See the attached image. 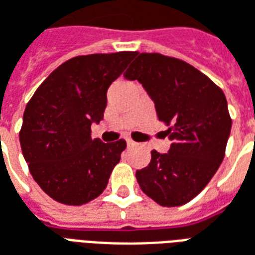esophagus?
<instances>
[{
  "instance_id": "1",
  "label": "esophagus",
  "mask_w": 255,
  "mask_h": 255,
  "mask_svg": "<svg viewBox=\"0 0 255 255\" xmlns=\"http://www.w3.org/2000/svg\"><path fill=\"white\" fill-rule=\"evenodd\" d=\"M126 142H128V147H134L137 145V142H134L131 138H126Z\"/></svg>"
}]
</instances>
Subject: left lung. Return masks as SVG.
Here are the masks:
<instances>
[{"instance_id":"8db88e82","label":"left lung","mask_w":255,"mask_h":255,"mask_svg":"<svg viewBox=\"0 0 255 255\" xmlns=\"http://www.w3.org/2000/svg\"><path fill=\"white\" fill-rule=\"evenodd\" d=\"M126 70L147 90L169 129L167 153L151 151L136 171L142 192L165 207L188 203L203 191L225 155L232 119L224 92L188 63L160 53H138Z\"/></svg>"}]
</instances>
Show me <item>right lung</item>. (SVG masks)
Segmentation results:
<instances>
[{"mask_svg": "<svg viewBox=\"0 0 255 255\" xmlns=\"http://www.w3.org/2000/svg\"><path fill=\"white\" fill-rule=\"evenodd\" d=\"M136 52L77 56L56 68L27 104L20 145L32 178L52 199L81 206L106 189L126 141L92 140L107 90Z\"/></svg>", "mask_w": 255, "mask_h": 255, "instance_id": "obj_1", "label": "right lung"}]
</instances>
